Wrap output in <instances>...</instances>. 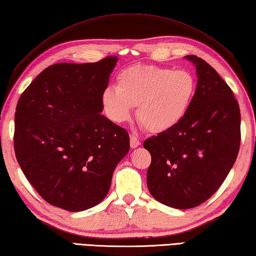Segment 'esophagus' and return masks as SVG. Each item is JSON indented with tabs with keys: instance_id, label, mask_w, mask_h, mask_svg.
Returning <instances> with one entry per match:
<instances>
[{
	"instance_id": "34e87169",
	"label": "esophagus",
	"mask_w": 256,
	"mask_h": 256,
	"mask_svg": "<svg viewBox=\"0 0 256 256\" xmlns=\"http://www.w3.org/2000/svg\"><path fill=\"white\" fill-rule=\"evenodd\" d=\"M142 142H140V140H139V139L136 137V136H130V147L132 148H136V147H138L139 144H140Z\"/></svg>"
}]
</instances>
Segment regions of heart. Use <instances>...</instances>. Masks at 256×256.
Wrapping results in <instances>:
<instances>
[{
  "instance_id": "1",
  "label": "heart",
  "mask_w": 256,
  "mask_h": 256,
  "mask_svg": "<svg viewBox=\"0 0 256 256\" xmlns=\"http://www.w3.org/2000/svg\"><path fill=\"white\" fill-rule=\"evenodd\" d=\"M197 81L192 72L155 64H134L117 76V86L101 94L104 112L116 124L127 122L137 106V119L149 132H164L185 117Z\"/></svg>"
}]
</instances>
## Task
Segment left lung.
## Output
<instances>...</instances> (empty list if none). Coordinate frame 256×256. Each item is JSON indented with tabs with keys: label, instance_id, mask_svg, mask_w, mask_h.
Here are the masks:
<instances>
[{
	"label": "left lung",
	"instance_id": "left-lung-1",
	"mask_svg": "<svg viewBox=\"0 0 256 256\" xmlns=\"http://www.w3.org/2000/svg\"><path fill=\"white\" fill-rule=\"evenodd\" d=\"M196 66L197 90L175 127L144 142L150 152L147 186L154 198L174 208L203 204L223 184L238 158L240 112L228 84L206 61Z\"/></svg>",
	"mask_w": 256,
	"mask_h": 256
}]
</instances>
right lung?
Wrapping results in <instances>:
<instances>
[{"mask_svg": "<svg viewBox=\"0 0 256 256\" xmlns=\"http://www.w3.org/2000/svg\"><path fill=\"white\" fill-rule=\"evenodd\" d=\"M117 56L48 66L23 91L14 118V152L48 203L70 212L102 202L129 134L100 112Z\"/></svg>", "mask_w": 256, "mask_h": 256, "instance_id": "add662e5", "label": "right lung"}]
</instances>
